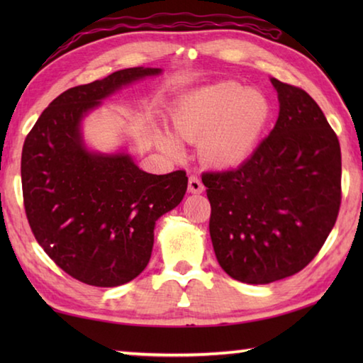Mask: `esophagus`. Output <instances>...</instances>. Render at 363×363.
Returning <instances> with one entry per match:
<instances>
[{
  "label": "esophagus",
  "instance_id": "obj_1",
  "mask_svg": "<svg viewBox=\"0 0 363 363\" xmlns=\"http://www.w3.org/2000/svg\"><path fill=\"white\" fill-rule=\"evenodd\" d=\"M205 190L203 184L199 179V176H190L189 177V192L190 194H201Z\"/></svg>",
  "mask_w": 363,
  "mask_h": 363
}]
</instances>
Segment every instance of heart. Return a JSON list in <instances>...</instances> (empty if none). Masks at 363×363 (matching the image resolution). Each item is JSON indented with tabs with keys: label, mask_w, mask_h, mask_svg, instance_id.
<instances>
[{
	"label": "heart",
	"mask_w": 363,
	"mask_h": 363,
	"mask_svg": "<svg viewBox=\"0 0 363 363\" xmlns=\"http://www.w3.org/2000/svg\"><path fill=\"white\" fill-rule=\"evenodd\" d=\"M270 102L257 89L237 82H223L195 91L173 113V131L190 144H199V153L211 167H232L243 162L270 118ZM157 144L177 155L181 147L169 134L160 133Z\"/></svg>",
	"instance_id": "heart-1"
}]
</instances>
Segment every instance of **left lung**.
I'll return each instance as SVG.
<instances>
[{
  "instance_id": "1",
  "label": "left lung",
  "mask_w": 363,
  "mask_h": 363,
  "mask_svg": "<svg viewBox=\"0 0 363 363\" xmlns=\"http://www.w3.org/2000/svg\"><path fill=\"white\" fill-rule=\"evenodd\" d=\"M280 112L274 130L235 169L201 176L219 266L243 284L290 277L314 259L341 205V149L320 107L270 78Z\"/></svg>"
}]
</instances>
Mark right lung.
<instances>
[{"label": "right lung", "instance_id": "1", "mask_svg": "<svg viewBox=\"0 0 363 363\" xmlns=\"http://www.w3.org/2000/svg\"><path fill=\"white\" fill-rule=\"evenodd\" d=\"M160 73L133 67L67 89L23 143V206L33 235L64 272L86 285L136 279L150 261L158 218L186 195V171L145 173L126 152L88 150L82 134L83 118L106 97Z\"/></svg>", "mask_w": 363, "mask_h": 363}]
</instances>
